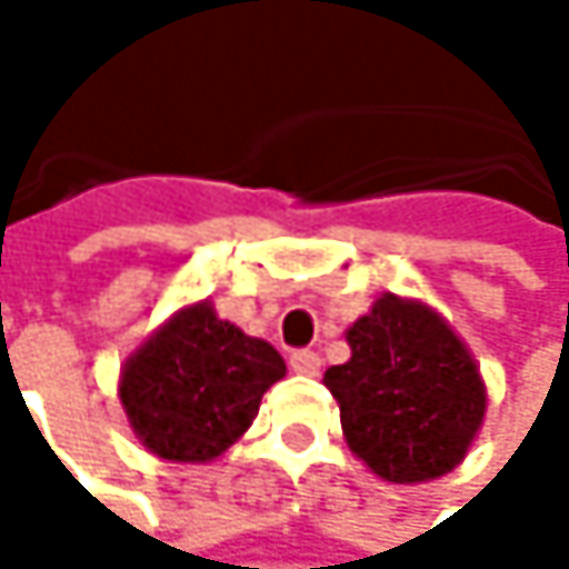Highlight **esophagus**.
Listing matches in <instances>:
<instances>
[{"label":"esophagus","instance_id":"1","mask_svg":"<svg viewBox=\"0 0 569 569\" xmlns=\"http://www.w3.org/2000/svg\"><path fill=\"white\" fill-rule=\"evenodd\" d=\"M290 368L297 371V376H317V371H320V355H313V351H293L290 355Z\"/></svg>","mask_w":569,"mask_h":569}]
</instances>
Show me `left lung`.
<instances>
[{"label": "left lung", "instance_id": "8db88e82", "mask_svg": "<svg viewBox=\"0 0 569 569\" xmlns=\"http://www.w3.org/2000/svg\"><path fill=\"white\" fill-rule=\"evenodd\" d=\"M351 358L323 371L351 453L392 485L450 475L488 409L481 368L423 300L382 293L348 331Z\"/></svg>", "mask_w": 569, "mask_h": 569}]
</instances>
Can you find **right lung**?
I'll list each match as a JSON object with an SVG mask.
<instances>
[{"instance_id":"add662e5","label":"right lung","mask_w":569,"mask_h":569,"mask_svg":"<svg viewBox=\"0 0 569 569\" xmlns=\"http://www.w3.org/2000/svg\"><path fill=\"white\" fill-rule=\"evenodd\" d=\"M282 355L221 320L211 300L170 313L122 365L119 399L139 443L173 465H208L252 427Z\"/></svg>"}]
</instances>
